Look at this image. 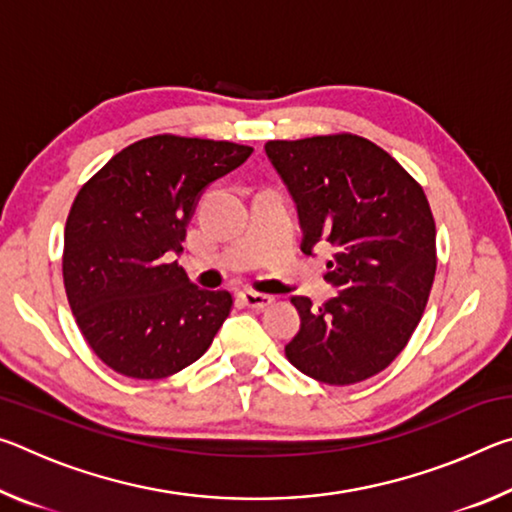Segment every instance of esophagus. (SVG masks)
<instances>
[{
	"label": "esophagus",
	"mask_w": 512,
	"mask_h": 512,
	"mask_svg": "<svg viewBox=\"0 0 512 512\" xmlns=\"http://www.w3.org/2000/svg\"><path fill=\"white\" fill-rule=\"evenodd\" d=\"M239 298L250 309H266L273 305V296H266V293H257V291H241Z\"/></svg>",
	"instance_id": "34e87169"
}]
</instances>
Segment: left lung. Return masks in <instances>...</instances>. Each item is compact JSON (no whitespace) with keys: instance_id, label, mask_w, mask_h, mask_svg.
Wrapping results in <instances>:
<instances>
[{"instance_id":"obj_1","label":"left lung","mask_w":512,"mask_h":512,"mask_svg":"<svg viewBox=\"0 0 512 512\" xmlns=\"http://www.w3.org/2000/svg\"><path fill=\"white\" fill-rule=\"evenodd\" d=\"M264 151L298 205L302 253L332 246L339 296L291 302L300 332L284 348L307 377L350 386L391 366L427 307L436 223L427 196L381 146L352 133L271 140Z\"/></svg>"}]
</instances>
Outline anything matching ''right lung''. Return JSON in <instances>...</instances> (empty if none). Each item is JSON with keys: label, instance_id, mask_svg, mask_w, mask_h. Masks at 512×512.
Masks as SVG:
<instances>
[{"label": "right lung", "instance_id": "1", "mask_svg": "<svg viewBox=\"0 0 512 512\" xmlns=\"http://www.w3.org/2000/svg\"><path fill=\"white\" fill-rule=\"evenodd\" d=\"M253 149L225 140L153 135L103 164L65 223L63 280L83 339L119 375L164 379L201 359L228 291L198 289L171 262L203 189Z\"/></svg>", "mask_w": 512, "mask_h": 512}]
</instances>
